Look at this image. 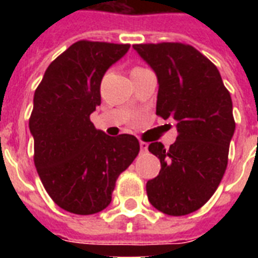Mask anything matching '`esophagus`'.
I'll use <instances>...</instances> for the list:
<instances>
[{
  "instance_id": "obj_1",
  "label": "esophagus",
  "mask_w": 258,
  "mask_h": 258,
  "mask_svg": "<svg viewBox=\"0 0 258 258\" xmlns=\"http://www.w3.org/2000/svg\"><path fill=\"white\" fill-rule=\"evenodd\" d=\"M139 145H141V151H142V153H145V151H147V149H149V145H147L146 142H141Z\"/></svg>"
}]
</instances>
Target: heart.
Here are the masks:
<instances>
[{
    "mask_svg": "<svg viewBox=\"0 0 258 258\" xmlns=\"http://www.w3.org/2000/svg\"><path fill=\"white\" fill-rule=\"evenodd\" d=\"M134 70H142V68H134ZM134 70H133V71H134Z\"/></svg>",
    "mask_w": 258,
    "mask_h": 258,
    "instance_id": "obj_1",
    "label": "heart"
}]
</instances>
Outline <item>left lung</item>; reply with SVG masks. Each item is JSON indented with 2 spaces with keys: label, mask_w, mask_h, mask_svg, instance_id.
Here are the masks:
<instances>
[{
  "label": "left lung",
  "mask_w": 258,
  "mask_h": 258,
  "mask_svg": "<svg viewBox=\"0 0 258 258\" xmlns=\"http://www.w3.org/2000/svg\"><path fill=\"white\" fill-rule=\"evenodd\" d=\"M133 48L158 79L157 115L176 121L178 137L166 149L154 142L161 171L146 184L150 204L169 216L202 208L218 187L234 135L230 93L217 67L180 42L137 44Z\"/></svg>",
  "instance_id": "left-lung-1"
}]
</instances>
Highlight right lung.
<instances>
[{"label": "right lung", "instance_id": "right-lung-1", "mask_svg": "<svg viewBox=\"0 0 258 258\" xmlns=\"http://www.w3.org/2000/svg\"><path fill=\"white\" fill-rule=\"evenodd\" d=\"M128 44L78 41L50 62L33 97L29 130L34 166L54 204L95 214L111 204L115 182L139 153L134 135H107L89 120L100 105V83Z\"/></svg>", "mask_w": 258, "mask_h": 258}]
</instances>
